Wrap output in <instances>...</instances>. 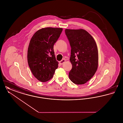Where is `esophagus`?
Returning a JSON list of instances; mask_svg holds the SVG:
<instances>
[{
	"label": "esophagus",
	"instance_id": "esophagus-1",
	"mask_svg": "<svg viewBox=\"0 0 123 123\" xmlns=\"http://www.w3.org/2000/svg\"><path fill=\"white\" fill-rule=\"evenodd\" d=\"M65 62V59H63L61 61H60L59 63V64H60V65H62V64L64 63Z\"/></svg>",
	"mask_w": 123,
	"mask_h": 123
}]
</instances>
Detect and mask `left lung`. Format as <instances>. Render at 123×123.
<instances>
[{
    "label": "left lung",
    "mask_w": 123,
    "mask_h": 123,
    "mask_svg": "<svg viewBox=\"0 0 123 123\" xmlns=\"http://www.w3.org/2000/svg\"><path fill=\"white\" fill-rule=\"evenodd\" d=\"M71 47L72 69L69 77L77 85L86 83L94 76L98 66V51L96 42L83 29L65 30Z\"/></svg>",
    "instance_id": "8db88e82"
}]
</instances>
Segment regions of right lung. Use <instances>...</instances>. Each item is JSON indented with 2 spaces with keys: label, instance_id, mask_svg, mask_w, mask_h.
I'll use <instances>...</instances> for the list:
<instances>
[{
  "label": "right lung",
  "instance_id": "obj_1",
  "mask_svg": "<svg viewBox=\"0 0 123 123\" xmlns=\"http://www.w3.org/2000/svg\"><path fill=\"white\" fill-rule=\"evenodd\" d=\"M62 31L60 28H42L35 32L30 41L28 62L32 74L39 81L50 80L58 67L53 46Z\"/></svg>",
  "mask_w": 123,
  "mask_h": 123
}]
</instances>
